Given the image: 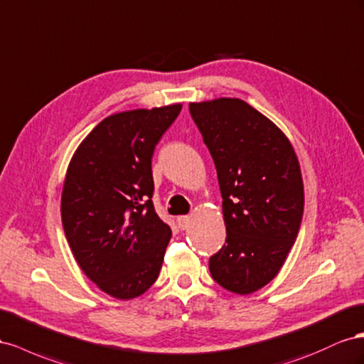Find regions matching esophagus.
<instances>
[{
	"mask_svg": "<svg viewBox=\"0 0 364 364\" xmlns=\"http://www.w3.org/2000/svg\"><path fill=\"white\" fill-rule=\"evenodd\" d=\"M191 216H178L176 218V223H178V227L181 228V230H186L191 225Z\"/></svg>",
	"mask_w": 364,
	"mask_h": 364,
	"instance_id": "1",
	"label": "esophagus"
}]
</instances>
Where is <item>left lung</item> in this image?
Listing matches in <instances>:
<instances>
[{"mask_svg": "<svg viewBox=\"0 0 364 364\" xmlns=\"http://www.w3.org/2000/svg\"><path fill=\"white\" fill-rule=\"evenodd\" d=\"M189 109L215 163L225 244L209 261L223 288L247 296L277 276L304 215V180L291 141L236 97L192 102Z\"/></svg>", "mask_w": 364, "mask_h": 364, "instance_id": "8db88e82", "label": "left lung"}]
</instances>
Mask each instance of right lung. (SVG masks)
Here are the masks:
<instances>
[{"mask_svg": "<svg viewBox=\"0 0 364 364\" xmlns=\"http://www.w3.org/2000/svg\"><path fill=\"white\" fill-rule=\"evenodd\" d=\"M183 105L103 119L67 168L62 225L80 269L103 293L129 300L157 280L171 227L154 210L152 154Z\"/></svg>", "mask_w": 364, "mask_h": 364, "instance_id": "add662e5", "label": "right lung"}]
</instances>
